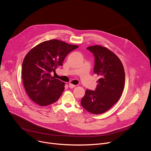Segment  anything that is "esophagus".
Wrapping results in <instances>:
<instances>
[{
  "label": "esophagus",
  "instance_id": "1",
  "mask_svg": "<svg viewBox=\"0 0 151 151\" xmlns=\"http://www.w3.org/2000/svg\"><path fill=\"white\" fill-rule=\"evenodd\" d=\"M75 87H76V86L74 85V84H71V83L69 84V88H70V89H73V88H75Z\"/></svg>",
  "mask_w": 151,
  "mask_h": 151
}]
</instances>
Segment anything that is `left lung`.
<instances>
[{
	"instance_id": "obj_1",
	"label": "left lung",
	"mask_w": 151,
	"mask_h": 151,
	"mask_svg": "<svg viewBox=\"0 0 151 151\" xmlns=\"http://www.w3.org/2000/svg\"><path fill=\"white\" fill-rule=\"evenodd\" d=\"M94 56L93 73L100 78L95 91L87 89L81 105L88 112L99 114L111 108L120 99L125 84V71L117 55L105 47H87Z\"/></svg>"
}]
</instances>
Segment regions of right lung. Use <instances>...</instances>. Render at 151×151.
Listing matches in <instances>:
<instances>
[{
	"mask_svg": "<svg viewBox=\"0 0 151 151\" xmlns=\"http://www.w3.org/2000/svg\"><path fill=\"white\" fill-rule=\"evenodd\" d=\"M78 47L51 40L40 43L27 54L22 65V77L32 100L40 106H47L59 99L65 84L51 77V73H55L67 54Z\"/></svg>",
	"mask_w": 151,
	"mask_h": 151,
	"instance_id": "right-lung-1",
	"label": "right lung"
}]
</instances>
